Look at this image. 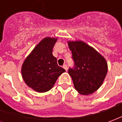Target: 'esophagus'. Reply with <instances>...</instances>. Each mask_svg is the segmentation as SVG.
Returning a JSON list of instances; mask_svg holds the SVG:
<instances>
[{"label":"esophagus","mask_w":122,"mask_h":122,"mask_svg":"<svg viewBox=\"0 0 122 122\" xmlns=\"http://www.w3.org/2000/svg\"><path fill=\"white\" fill-rule=\"evenodd\" d=\"M63 68H64V69H65V70H66V71H67V65H66V64L63 65Z\"/></svg>","instance_id":"obj_1"}]
</instances>
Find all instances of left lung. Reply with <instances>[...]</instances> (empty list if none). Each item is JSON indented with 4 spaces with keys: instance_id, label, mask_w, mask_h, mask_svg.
<instances>
[{
    "instance_id": "1",
    "label": "left lung",
    "mask_w": 122,
    "mask_h": 122,
    "mask_svg": "<svg viewBox=\"0 0 122 122\" xmlns=\"http://www.w3.org/2000/svg\"><path fill=\"white\" fill-rule=\"evenodd\" d=\"M75 67L69 69L74 87L80 94L97 91L105 79L108 65L105 58L94 48L82 41H67Z\"/></svg>"
}]
</instances>
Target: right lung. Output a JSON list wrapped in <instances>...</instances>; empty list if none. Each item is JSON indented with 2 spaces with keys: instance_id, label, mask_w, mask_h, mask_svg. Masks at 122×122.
<instances>
[{
  "instance_id": "obj_1",
  "label": "right lung",
  "mask_w": 122,
  "mask_h": 122,
  "mask_svg": "<svg viewBox=\"0 0 122 122\" xmlns=\"http://www.w3.org/2000/svg\"><path fill=\"white\" fill-rule=\"evenodd\" d=\"M58 38L46 37L29 54L21 67L22 77L26 84L34 91L43 93L50 90L60 75L66 71L58 66L52 55Z\"/></svg>"
}]
</instances>
